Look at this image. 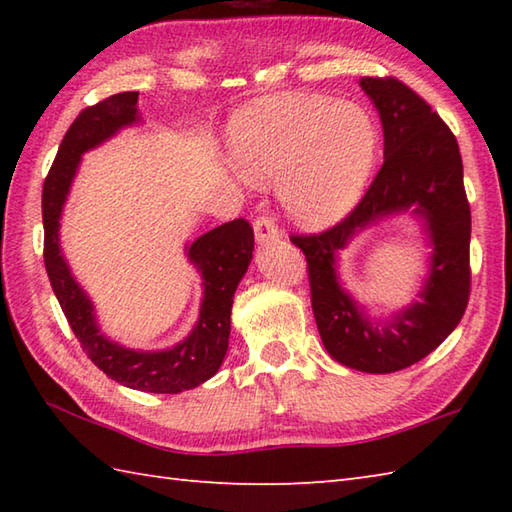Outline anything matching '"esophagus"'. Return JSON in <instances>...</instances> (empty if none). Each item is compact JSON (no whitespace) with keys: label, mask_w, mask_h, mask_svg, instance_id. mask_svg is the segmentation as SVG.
Here are the masks:
<instances>
[{"label":"esophagus","mask_w":512,"mask_h":512,"mask_svg":"<svg viewBox=\"0 0 512 512\" xmlns=\"http://www.w3.org/2000/svg\"><path fill=\"white\" fill-rule=\"evenodd\" d=\"M253 228H255V237H257L259 244L281 237V231L277 228L275 220H273V217H268V215H259L257 220L253 222Z\"/></svg>","instance_id":"34e87169"}]
</instances>
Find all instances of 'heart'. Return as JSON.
<instances>
[{
	"mask_svg": "<svg viewBox=\"0 0 512 512\" xmlns=\"http://www.w3.org/2000/svg\"><path fill=\"white\" fill-rule=\"evenodd\" d=\"M231 154L248 180H277L279 200L297 222L323 228L361 200L378 129L361 105L321 94L273 96L235 118Z\"/></svg>",
	"mask_w": 512,
	"mask_h": 512,
	"instance_id": "b5f03b06",
	"label": "heart"
}]
</instances>
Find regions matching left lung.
<instances>
[{
	"instance_id": "1",
	"label": "left lung",
	"mask_w": 512,
	"mask_h": 512,
	"mask_svg": "<svg viewBox=\"0 0 512 512\" xmlns=\"http://www.w3.org/2000/svg\"><path fill=\"white\" fill-rule=\"evenodd\" d=\"M361 88L383 123V167L345 220L290 242L306 255L312 312L328 354L358 372L391 374L422 361L458 328L471 292V209L458 140L431 105L391 76H363ZM400 212L425 220L434 246L430 275L420 302L376 322L342 290L335 259L354 234Z\"/></svg>"
}]
</instances>
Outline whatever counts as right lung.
Returning <instances> with one entry per match:
<instances>
[{"instance_id": "1", "label": "right lung", "mask_w": 512, "mask_h": 512, "mask_svg": "<svg viewBox=\"0 0 512 512\" xmlns=\"http://www.w3.org/2000/svg\"><path fill=\"white\" fill-rule=\"evenodd\" d=\"M140 123L138 92H121L76 116L65 132L43 182V262L50 286L76 339L107 378L149 394H180L202 385L220 369L231 334V308L237 284L253 259L255 235L246 220H233L200 235L187 246L189 262L202 275L200 319L191 334L169 350L143 352L114 343L101 332L90 297L76 284L59 244V220L85 151L99 147L123 127Z\"/></svg>"}]
</instances>
